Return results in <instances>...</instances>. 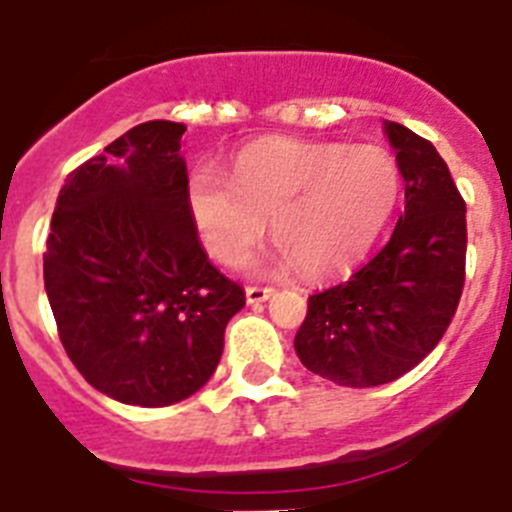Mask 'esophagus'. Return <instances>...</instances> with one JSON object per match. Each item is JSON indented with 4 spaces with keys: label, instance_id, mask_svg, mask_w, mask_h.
<instances>
[{
    "label": "esophagus",
    "instance_id": "1",
    "mask_svg": "<svg viewBox=\"0 0 512 512\" xmlns=\"http://www.w3.org/2000/svg\"><path fill=\"white\" fill-rule=\"evenodd\" d=\"M274 295V287H261V285H248L246 287V298L248 303H264Z\"/></svg>",
    "mask_w": 512,
    "mask_h": 512
}]
</instances>
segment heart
<instances>
[{"instance_id":"heart-1","label":"heart","mask_w":512,"mask_h":512,"mask_svg":"<svg viewBox=\"0 0 512 512\" xmlns=\"http://www.w3.org/2000/svg\"><path fill=\"white\" fill-rule=\"evenodd\" d=\"M403 175L382 146L261 138L235 154L232 180L201 162L185 206L211 259L238 266L266 232L306 277H335L371 251L398 206Z\"/></svg>"}]
</instances>
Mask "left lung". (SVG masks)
<instances>
[{"instance_id": "1", "label": "left lung", "mask_w": 512, "mask_h": 512, "mask_svg": "<svg viewBox=\"0 0 512 512\" xmlns=\"http://www.w3.org/2000/svg\"><path fill=\"white\" fill-rule=\"evenodd\" d=\"M405 180V211L382 251L345 282L308 295L295 353L342 387H379L424 361L466 282V201L432 143L384 122Z\"/></svg>"}]
</instances>
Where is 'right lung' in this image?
Segmentation results:
<instances>
[{
    "label": "right lung",
    "instance_id": "1",
    "mask_svg": "<svg viewBox=\"0 0 512 512\" xmlns=\"http://www.w3.org/2000/svg\"><path fill=\"white\" fill-rule=\"evenodd\" d=\"M185 125H135L67 175L46 238L59 340L91 387L162 408L209 382L246 293L211 264L185 206Z\"/></svg>",
    "mask_w": 512,
    "mask_h": 512
}]
</instances>
